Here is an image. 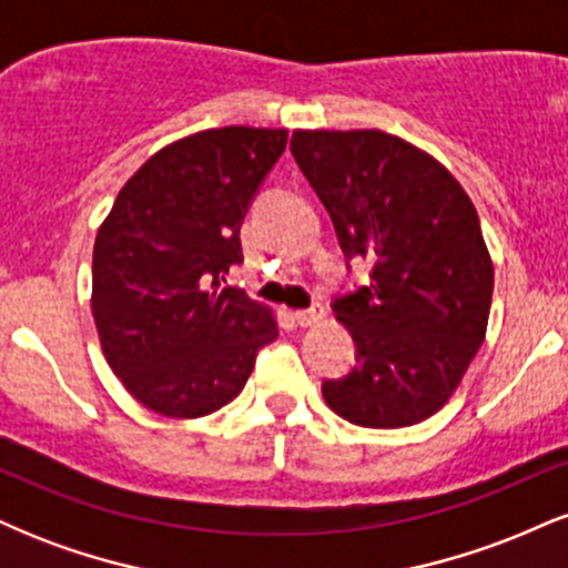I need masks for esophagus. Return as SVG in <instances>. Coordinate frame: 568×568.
I'll return each mask as SVG.
<instances>
[{"instance_id": "1", "label": "esophagus", "mask_w": 568, "mask_h": 568, "mask_svg": "<svg viewBox=\"0 0 568 568\" xmlns=\"http://www.w3.org/2000/svg\"><path fill=\"white\" fill-rule=\"evenodd\" d=\"M293 321H296L302 328H306V325H315L323 321V310L321 306H310V310H296L293 312Z\"/></svg>"}]
</instances>
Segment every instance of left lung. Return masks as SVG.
<instances>
[{
  "label": "left lung",
  "instance_id": "left-lung-1",
  "mask_svg": "<svg viewBox=\"0 0 568 568\" xmlns=\"http://www.w3.org/2000/svg\"><path fill=\"white\" fill-rule=\"evenodd\" d=\"M291 152L368 285L334 298L355 368L325 379L331 410L357 427L427 419L486 338L494 266L478 213L438 160L382 130H296Z\"/></svg>",
  "mask_w": 568,
  "mask_h": 568
}]
</instances>
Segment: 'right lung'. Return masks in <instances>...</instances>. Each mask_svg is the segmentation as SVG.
I'll use <instances>...</instances> for the list:
<instances>
[{
    "label": "right lung",
    "mask_w": 568,
    "mask_h": 568,
    "mask_svg": "<svg viewBox=\"0 0 568 568\" xmlns=\"http://www.w3.org/2000/svg\"><path fill=\"white\" fill-rule=\"evenodd\" d=\"M288 133L216 128L160 149L116 194L93 247V317L103 355L146 408L175 419L240 395L277 338L264 304L230 288L240 226Z\"/></svg>",
    "instance_id": "add662e5"
}]
</instances>
